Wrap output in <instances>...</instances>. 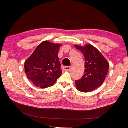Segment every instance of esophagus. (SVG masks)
I'll list each match as a JSON object with an SVG mask.
<instances>
[{
    "label": "esophagus",
    "instance_id": "34e87169",
    "mask_svg": "<svg viewBox=\"0 0 128 128\" xmlns=\"http://www.w3.org/2000/svg\"><path fill=\"white\" fill-rule=\"evenodd\" d=\"M62 69H63L64 70L69 71V70H70L71 66H64L63 67H62Z\"/></svg>",
    "mask_w": 128,
    "mask_h": 128
}]
</instances>
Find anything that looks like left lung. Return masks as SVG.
Segmentation results:
<instances>
[{"mask_svg":"<svg viewBox=\"0 0 128 128\" xmlns=\"http://www.w3.org/2000/svg\"><path fill=\"white\" fill-rule=\"evenodd\" d=\"M85 58V68L81 78L75 81L76 88L81 92H89L103 83L108 72L109 64L100 51L90 44L85 46L74 45Z\"/></svg>","mask_w":128,"mask_h":128,"instance_id":"obj_1","label":"left lung"}]
</instances>
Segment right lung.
Masks as SVG:
<instances>
[{"label":"right lung","instance_id":"obj_1","mask_svg":"<svg viewBox=\"0 0 128 128\" xmlns=\"http://www.w3.org/2000/svg\"><path fill=\"white\" fill-rule=\"evenodd\" d=\"M61 44L43 41L25 62L27 78L40 88L53 86L62 74L58 52Z\"/></svg>","mask_w":128,"mask_h":128}]
</instances>
